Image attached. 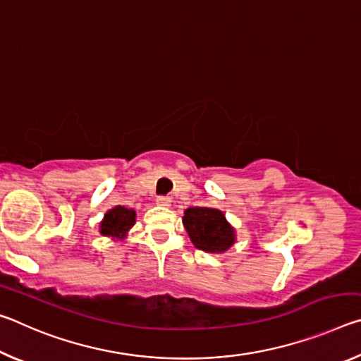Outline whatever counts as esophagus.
<instances>
[{
	"label": "esophagus",
	"mask_w": 361,
	"mask_h": 361,
	"mask_svg": "<svg viewBox=\"0 0 361 361\" xmlns=\"http://www.w3.org/2000/svg\"><path fill=\"white\" fill-rule=\"evenodd\" d=\"M170 202H172V199L167 197V195H159L156 199V204L159 207H170Z\"/></svg>",
	"instance_id": "esophagus-1"
}]
</instances>
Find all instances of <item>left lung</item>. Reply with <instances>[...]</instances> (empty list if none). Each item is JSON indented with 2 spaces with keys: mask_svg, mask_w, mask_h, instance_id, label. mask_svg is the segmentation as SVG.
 I'll use <instances>...</instances> for the list:
<instances>
[{
  "mask_svg": "<svg viewBox=\"0 0 361 361\" xmlns=\"http://www.w3.org/2000/svg\"><path fill=\"white\" fill-rule=\"evenodd\" d=\"M183 224L194 247L207 253H223L235 242V231L221 210L191 207L185 210Z\"/></svg>",
  "mask_w": 361,
  "mask_h": 361,
  "instance_id": "8db88e82",
  "label": "left lung"
}]
</instances>
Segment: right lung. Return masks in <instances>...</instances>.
I'll use <instances>...</instances> for the list:
<instances>
[{"instance_id":"right-lung-1","label":"right lung","mask_w":361,"mask_h":361,"mask_svg":"<svg viewBox=\"0 0 361 361\" xmlns=\"http://www.w3.org/2000/svg\"><path fill=\"white\" fill-rule=\"evenodd\" d=\"M137 213L132 209L118 205L114 209L108 210L100 223V234L108 237H116V239H124L127 232L135 224Z\"/></svg>"}]
</instances>
